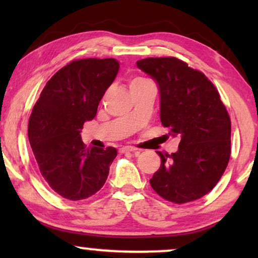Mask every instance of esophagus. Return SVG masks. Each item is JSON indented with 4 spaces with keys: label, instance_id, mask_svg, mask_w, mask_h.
<instances>
[{
    "label": "esophagus",
    "instance_id": "esophagus-1",
    "mask_svg": "<svg viewBox=\"0 0 258 258\" xmlns=\"http://www.w3.org/2000/svg\"><path fill=\"white\" fill-rule=\"evenodd\" d=\"M119 151H121V153H133L135 155L140 154V151L135 149V148H133V147H123V148H121V150H119Z\"/></svg>",
    "mask_w": 258,
    "mask_h": 258
}]
</instances>
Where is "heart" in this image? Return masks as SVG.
I'll list each match as a JSON object with an SVG mask.
<instances>
[{"mask_svg":"<svg viewBox=\"0 0 258 258\" xmlns=\"http://www.w3.org/2000/svg\"><path fill=\"white\" fill-rule=\"evenodd\" d=\"M144 82H148V81H146L144 79H141V77H137V79H134L132 82H130V88L140 86V84H142Z\"/></svg>","mask_w":258,"mask_h":258,"instance_id":"heart-1","label":"heart"}]
</instances>
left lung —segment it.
<instances>
[{
  "label": "left lung",
  "instance_id": "left-lung-1",
  "mask_svg": "<svg viewBox=\"0 0 258 258\" xmlns=\"http://www.w3.org/2000/svg\"><path fill=\"white\" fill-rule=\"evenodd\" d=\"M136 66L157 83L160 117L178 150L162 154L150 184L164 200L186 203L213 190L230 158V117L204 74L176 57H149Z\"/></svg>",
  "mask_w": 258,
  "mask_h": 258
}]
</instances>
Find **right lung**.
<instances>
[{
	"label": "right lung",
	"instance_id": "obj_1",
	"mask_svg": "<svg viewBox=\"0 0 258 258\" xmlns=\"http://www.w3.org/2000/svg\"><path fill=\"white\" fill-rule=\"evenodd\" d=\"M119 69L115 58L76 59L48 81L31 111L28 137L42 177L70 201L93 196L117 155L112 147L87 149L81 139Z\"/></svg>",
	"mask_w": 258,
	"mask_h": 258
}]
</instances>
